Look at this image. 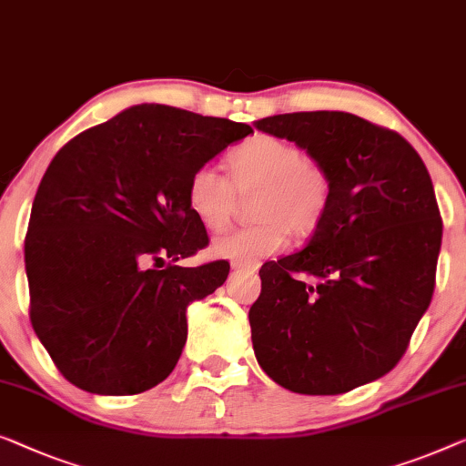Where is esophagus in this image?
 Here are the masks:
<instances>
[{
    "instance_id": "obj_1",
    "label": "esophagus",
    "mask_w": 466,
    "mask_h": 466,
    "mask_svg": "<svg viewBox=\"0 0 466 466\" xmlns=\"http://www.w3.org/2000/svg\"><path fill=\"white\" fill-rule=\"evenodd\" d=\"M235 271H239V273H248V275H254L256 271H258V262H246V260H235L233 265H231Z\"/></svg>"
}]
</instances>
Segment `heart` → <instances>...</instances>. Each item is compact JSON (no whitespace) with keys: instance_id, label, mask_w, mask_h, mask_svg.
Segmentation results:
<instances>
[{"instance_id":"heart-1","label":"heart","mask_w":466,"mask_h":466,"mask_svg":"<svg viewBox=\"0 0 466 466\" xmlns=\"http://www.w3.org/2000/svg\"><path fill=\"white\" fill-rule=\"evenodd\" d=\"M228 179L210 166L195 167L187 183V204L201 225L220 231L235 210V191L256 193L249 217L256 222L214 239L220 258L252 260L286 248L289 233L307 238L332 204V177L299 147L275 137H254L227 159Z\"/></svg>"}]
</instances>
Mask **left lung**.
<instances>
[{
  "label": "left lung",
  "mask_w": 466,
  "mask_h": 466,
  "mask_svg": "<svg viewBox=\"0 0 466 466\" xmlns=\"http://www.w3.org/2000/svg\"><path fill=\"white\" fill-rule=\"evenodd\" d=\"M254 126L305 149L334 187L307 246L260 268L254 355L294 393H347L395 368L431 305L443 231L433 183L406 138L353 113Z\"/></svg>",
  "instance_id": "obj_1"
}]
</instances>
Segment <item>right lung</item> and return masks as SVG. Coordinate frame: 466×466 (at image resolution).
Instances as JSON below:
<instances>
[{"instance_id": "add662e5", "label": "right lung", "mask_w": 466, "mask_h": 466, "mask_svg": "<svg viewBox=\"0 0 466 466\" xmlns=\"http://www.w3.org/2000/svg\"><path fill=\"white\" fill-rule=\"evenodd\" d=\"M252 127L137 105L77 134L50 161L25 238L31 323L60 374L96 395L166 380L187 307L225 283L227 260L178 267L208 246L187 183ZM164 269L144 265L153 259Z\"/></svg>"}]
</instances>
